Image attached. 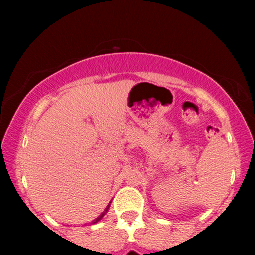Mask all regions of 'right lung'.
Returning <instances> with one entry per match:
<instances>
[{"label": "right lung", "mask_w": 255, "mask_h": 255, "mask_svg": "<svg viewBox=\"0 0 255 255\" xmlns=\"http://www.w3.org/2000/svg\"><path fill=\"white\" fill-rule=\"evenodd\" d=\"M108 209H109V205H108V207L106 208V210H104V212H102V214H101V215L99 216V217H97V218L95 219V221H94V222L92 223V224H95V223H97V222H99V221H100V219H101V218H102L104 215H106V212L108 211Z\"/></svg>", "instance_id": "1"}]
</instances>
